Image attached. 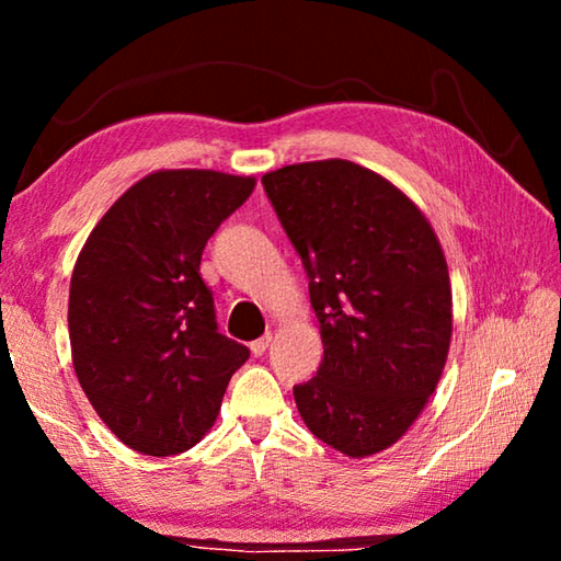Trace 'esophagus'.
Wrapping results in <instances>:
<instances>
[{"label":"esophagus","mask_w":561,"mask_h":561,"mask_svg":"<svg viewBox=\"0 0 561 561\" xmlns=\"http://www.w3.org/2000/svg\"><path fill=\"white\" fill-rule=\"evenodd\" d=\"M270 344H272V331H267V334L260 336L257 341H252L250 348H252V354H254V356H262L264 351L270 348Z\"/></svg>","instance_id":"esophagus-1"}]
</instances>
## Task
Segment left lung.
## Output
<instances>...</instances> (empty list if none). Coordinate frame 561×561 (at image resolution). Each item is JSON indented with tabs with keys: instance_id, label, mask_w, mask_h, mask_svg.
I'll return each instance as SVG.
<instances>
[{
	"instance_id": "8db88e82",
	"label": "left lung",
	"mask_w": 561,
	"mask_h": 561,
	"mask_svg": "<svg viewBox=\"0 0 561 561\" xmlns=\"http://www.w3.org/2000/svg\"><path fill=\"white\" fill-rule=\"evenodd\" d=\"M264 193L309 277L324 358L294 386L301 421L331 448H391L438 386L453 291L431 222L391 180L351 160L284 165Z\"/></svg>"
}]
</instances>
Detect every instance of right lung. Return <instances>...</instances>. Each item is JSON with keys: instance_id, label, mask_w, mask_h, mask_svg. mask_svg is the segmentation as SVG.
<instances>
[{"instance_id": "right-lung-1", "label": "right lung", "mask_w": 561, "mask_h": 561, "mask_svg": "<svg viewBox=\"0 0 561 561\" xmlns=\"http://www.w3.org/2000/svg\"><path fill=\"white\" fill-rule=\"evenodd\" d=\"M254 178L156 170L93 227L71 274L69 336L83 393L128 448L165 458L201 443L250 348L217 331L201 277L217 227Z\"/></svg>"}]
</instances>
